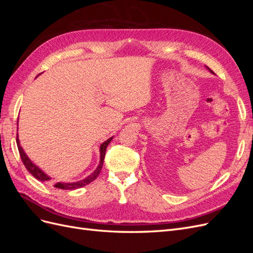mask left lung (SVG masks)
Instances as JSON below:
<instances>
[{"instance_id": "8db88e82", "label": "left lung", "mask_w": 253, "mask_h": 253, "mask_svg": "<svg viewBox=\"0 0 253 253\" xmlns=\"http://www.w3.org/2000/svg\"><path fill=\"white\" fill-rule=\"evenodd\" d=\"M211 72H212V71H211Z\"/></svg>"}]
</instances>
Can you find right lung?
<instances>
[{
	"instance_id": "right-lung-1",
	"label": "right lung",
	"mask_w": 253,
	"mask_h": 253,
	"mask_svg": "<svg viewBox=\"0 0 253 253\" xmlns=\"http://www.w3.org/2000/svg\"><path fill=\"white\" fill-rule=\"evenodd\" d=\"M112 139H113V137H111L110 139L104 141L100 145V163H99V166L97 167V169L93 173H91L89 176H87L86 178H84V179H82L80 181H76V182H55V183H53V187L58 188V189H61V190H75V189L82 188L84 186L88 185L89 182L94 181L98 177V175L100 174V172H101L103 160H104V156H105V151H106V148H108V145H109V143L111 142ZM17 145H18V150H19V153H20V157L22 159L23 164H24L25 168L27 169V171L30 174H32L35 178H37L38 180H40V181H48L50 179L49 176H47L43 171H41L39 168H38L36 165H34L32 162H30V159L26 156L25 152L23 151V149L21 148L18 137H17Z\"/></svg>"
}]
</instances>
